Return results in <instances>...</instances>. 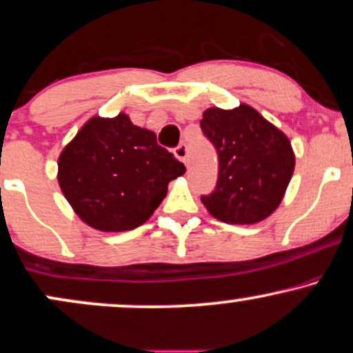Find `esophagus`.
Wrapping results in <instances>:
<instances>
[{
  "label": "esophagus",
  "mask_w": 353,
  "mask_h": 353,
  "mask_svg": "<svg viewBox=\"0 0 353 353\" xmlns=\"http://www.w3.org/2000/svg\"><path fill=\"white\" fill-rule=\"evenodd\" d=\"M174 154H176L177 159H181L182 163H187V154H189V150H187L185 143H179L174 148Z\"/></svg>",
  "instance_id": "obj_1"
}]
</instances>
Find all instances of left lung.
<instances>
[{"label": "left lung", "mask_w": 353, "mask_h": 353, "mask_svg": "<svg viewBox=\"0 0 353 353\" xmlns=\"http://www.w3.org/2000/svg\"><path fill=\"white\" fill-rule=\"evenodd\" d=\"M200 128L218 154L215 190L202 195L210 215L228 225H252L269 216L295 169L288 138L246 104L207 109Z\"/></svg>", "instance_id": "left-lung-1"}]
</instances>
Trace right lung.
Segmentation results:
<instances>
[{"label": "right lung", "instance_id": "right-lung-1", "mask_svg": "<svg viewBox=\"0 0 353 353\" xmlns=\"http://www.w3.org/2000/svg\"><path fill=\"white\" fill-rule=\"evenodd\" d=\"M185 166L128 115L94 117L58 158V182L78 216L99 231L143 225Z\"/></svg>", "mask_w": 353, "mask_h": 353}]
</instances>
